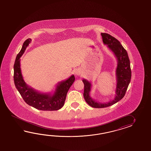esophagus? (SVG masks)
Masks as SVG:
<instances>
[{
    "instance_id": "esophagus-1",
    "label": "esophagus",
    "mask_w": 151,
    "mask_h": 151,
    "mask_svg": "<svg viewBox=\"0 0 151 151\" xmlns=\"http://www.w3.org/2000/svg\"><path fill=\"white\" fill-rule=\"evenodd\" d=\"M76 74L78 75V76H80L81 74V73L80 70H77L76 72Z\"/></svg>"
}]
</instances>
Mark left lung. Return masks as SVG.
<instances>
[{
  "label": "left lung",
  "instance_id": "left-lung-1",
  "mask_svg": "<svg viewBox=\"0 0 151 151\" xmlns=\"http://www.w3.org/2000/svg\"><path fill=\"white\" fill-rule=\"evenodd\" d=\"M103 41L105 45L112 52L117 60V67L116 68V95L112 100L106 103L96 101L90 96L92 85L90 81L83 79L84 84L83 97L86 103L94 108H104L112 106L123 98L128 88L131 79V70L130 61L127 52L123 47L120 42L114 37L106 33H101Z\"/></svg>",
  "mask_w": 151,
  "mask_h": 151
}]
</instances>
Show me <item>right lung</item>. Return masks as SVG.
Returning <instances> with one entry per match:
<instances>
[{
  "instance_id": "1",
  "label": "right lung",
  "mask_w": 151,
  "mask_h": 151,
  "mask_svg": "<svg viewBox=\"0 0 151 151\" xmlns=\"http://www.w3.org/2000/svg\"><path fill=\"white\" fill-rule=\"evenodd\" d=\"M32 42L27 39L23 43L22 48L17 55L14 64V82L17 89L27 104L42 111H57L64 105L68 91L74 83L75 77L72 75L66 80L59 82L54 93H42L27 85L23 79L20 68V59L26 48Z\"/></svg>"
}]
</instances>
